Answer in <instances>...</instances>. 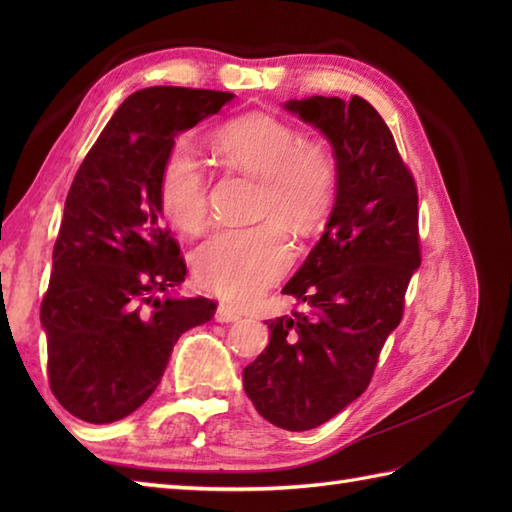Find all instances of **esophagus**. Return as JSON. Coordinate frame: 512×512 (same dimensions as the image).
Here are the masks:
<instances>
[{
	"label": "esophagus",
	"mask_w": 512,
	"mask_h": 512,
	"mask_svg": "<svg viewBox=\"0 0 512 512\" xmlns=\"http://www.w3.org/2000/svg\"><path fill=\"white\" fill-rule=\"evenodd\" d=\"M239 319H242V312H235V310H231L228 306H224V303H220V306H217L215 321L233 323V321H239Z\"/></svg>",
	"instance_id": "esophagus-1"
}]
</instances>
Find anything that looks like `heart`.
I'll return each instance as SVG.
<instances>
[{"instance_id": "b5f03b06", "label": "heart", "mask_w": 512, "mask_h": 512, "mask_svg": "<svg viewBox=\"0 0 512 512\" xmlns=\"http://www.w3.org/2000/svg\"><path fill=\"white\" fill-rule=\"evenodd\" d=\"M228 167L259 180V215H275L308 233L328 215L336 189V162L323 143L301 140L286 121L248 114L222 125L211 138ZM160 206L180 231L193 233L206 217V176L187 143L171 145L158 180ZM292 259L286 228L276 220L222 226L193 250L198 284L231 303H246L284 273Z\"/></svg>"}]
</instances>
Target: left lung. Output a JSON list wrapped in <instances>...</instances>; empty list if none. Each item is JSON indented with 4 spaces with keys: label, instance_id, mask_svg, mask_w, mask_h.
Masks as SVG:
<instances>
[{
    "label": "left lung",
    "instance_id": "1",
    "mask_svg": "<svg viewBox=\"0 0 512 512\" xmlns=\"http://www.w3.org/2000/svg\"><path fill=\"white\" fill-rule=\"evenodd\" d=\"M328 138L336 195L321 239L284 286L310 312L268 321L244 367L257 413L286 431L328 422L367 389L420 266L418 191L383 118L361 96L284 103Z\"/></svg>",
    "mask_w": 512,
    "mask_h": 512
}]
</instances>
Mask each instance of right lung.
Segmentation results:
<instances>
[{
    "instance_id": "right-lung-1",
    "label": "right lung",
    "mask_w": 512,
    "mask_h": 512,
    "mask_svg": "<svg viewBox=\"0 0 512 512\" xmlns=\"http://www.w3.org/2000/svg\"><path fill=\"white\" fill-rule=\"evenodd\" d=\"M235 94L147 88L121 103L65 198L41 301L50 389L92 424L136 411L158 387L180 336L213 319L206 297H176L187 277L162 226L160 169L176 136Z\"/></svg>"
}]
</instances>
